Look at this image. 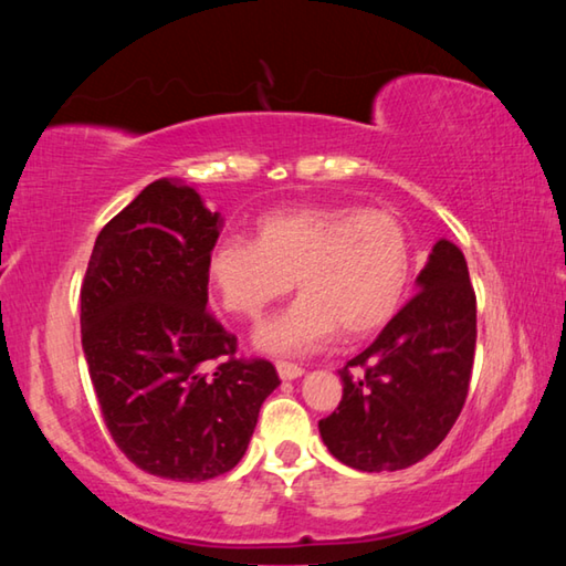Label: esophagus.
Segmentation results:
<instances>
[{
    "label": "esophagus",
    "mask_w": 566,
    "mask_h": 566,
    "mask_svg": "<svg viewBox=\"0 0 566 566\" xmlns=\"http://www.w3.org/2000/svg\"><path fill=\"white\" fill-rule=\"evenodd\" d=\"M276 371H280L282 379H296V377L304 375V369L294 361H276Z\"/></svg>",
    "instance_id": "obj_1"
}]
</instances>
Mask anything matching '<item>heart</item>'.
<instances>
[{"label": "heart", "mask_w": 566, "mask_h": 566, "mask_svg": "<svg viewBox=\"0 0 566 566\" xmlns=\"http://www.w3.org/2000/svg\"><path fill=\"white\" fill-rule=\"evenodd\" d=\"M254 229L256 239H217L207 276L222 310L242 319L262 317L296 282L300 302L256 334L266 352H310L337 332L371 337L405 302L411 244L387 209L302 205L262 214Z\"/></svg>", "instance_id": "heart-1"}]
</instances>
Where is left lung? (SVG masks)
<instances>
[{
    "instance_id": "8db88e82",
    "label": "left lung",
    "mask_w": 566,
    "mask_h": 566,
    "mask_svg": "<svg viewBox=\"0 0 566 566\" xmlns=\"http://www.w3.org/2000/svg\"><path fill=\"white\" fill-rule=\"evenodd\" d=\"M419 292L339 369L342 401L319 421L329 452L361 472H397L432 454L472 379L476 294L464 254L439 239Z\"/></svg>"
}]
</instances>
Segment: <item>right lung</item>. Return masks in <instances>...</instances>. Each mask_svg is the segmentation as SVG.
<instances>
[{
	"label": "right lung",
	"instance_id": "obj_1",
	"mask_svg": "<svg viewBox=\"0 0 566 566\" xmlns=\"http://www.w3.org/2000/svg\"><path fill=\"white\" fill-rule=\"evenodd\" d=\"M219 214L191 187L159 179L109 219L82 282V349L104 424L122 454L175 482H207L244 457L272 361L237 357L207 310V254Z\"/></svg>",
	"mask_w": 566,
	"mask_h": 566
}]
</instances>
